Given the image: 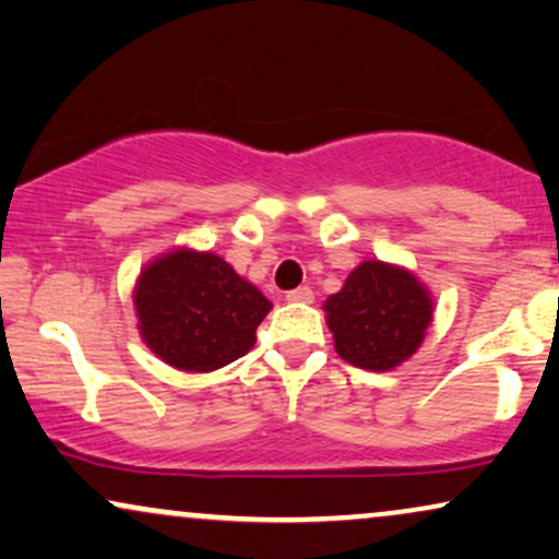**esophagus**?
<instances>
[{
    "label": "esophagus",
    "instance_id": "obj_1",
    "mask_svg": "<svg viewBox=\"0 0 559 559\" xmlns=\"http://www.w3.org/2000/svg\"><path fill=\"white\" fill-rule=\"evenodd\" d=\"M286 301H292V304H312L314 301V292L309 286H299V288H294V292L286 294Z\"/></svg>",
    "mask_w": 559,
    "mask_h": 559
}]
</instances>
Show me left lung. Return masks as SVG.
I'll use <instances>...</instances> for the list:
<instances>
[{
	"mask_svg": "<svg viewBox=\"0 0 559 559\" xmlns=\"http://www.w3.org/2000/svg\"><path fill=\"white\" fill-rule=\"evenodd\" d=\"M322 309L337 356L366 371H392L407 361L433 320L428 288L381 260H364Z\"/></svg>",
	"mask_w": 559,
	"mask_h": 559,
	"instance_id": "left-lung-1",
	"label": "left lung"
}]
</instances>
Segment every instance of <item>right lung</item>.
Segmentation results:
<instances>
[{
  "label": "right lung",
  "mask_w": 559,
  "mask_h": 559,
  "mask_svg": "<svg viewBox=\"0 0 559 559\" xmlns=\"http://www.w3.org/2000/svg\"><path fill=\"white\" fill-rule=\"evenodd\" d=\"M133 307L154 356L180 371L206 373L255 345L273 304L224 258L178 247L141 271Z\"/></svg>",
  "instance_id": "obj_1"
}]
</instances>
